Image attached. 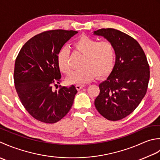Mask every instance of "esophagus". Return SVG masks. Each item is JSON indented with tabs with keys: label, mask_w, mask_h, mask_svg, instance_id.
Instances as JSON below:
<instances>
[{
	"label": "esophagus",
	"mask_w": 160,
	"mask_h": 160,
	"mask_svg": "<svg viewBox=\"0 0 160 160\" xmlns=\"http://www.w3.org/2000/svg\"><path fill=\"white\" fill-rule=\"evenodd\" d=\"M84 86H85L84 85H81V84H77V85H76V88H77L78 90H81V88H83Z\"/></svg>",
	"instance_id": "obj_1"
}]
</instances>
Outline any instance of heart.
<instances>
[{"mask_svg": "<svg viewBox=\"0 0 160 160\" xmlns=\"http://www.w3.org/2000/svg\"><path fill=\"white\" fill-rule=\"evenodd\" d=\"M76 51L83 55L80 69L74 71L68 78L70 83L82 84L92 80L94 77L106 76L112 70L115 58L113 44L109 41H98L86 36L81 37L73 43ZM58 65L62 72L69 74V50L61 48L58 52Z\"/></svg>", "mask_w": 160, "mask_h": 160, "instance_id": "heart-1", "label": "heart"}]
</instances>
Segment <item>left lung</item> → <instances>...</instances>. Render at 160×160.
I'll list each match as a JSON object with an SVG mask.
<instances>
[{
    "label": "left lung",
    "mask_w": 160,
    "mask_h": 160,
    "mask_svg": "<svg viewBox=\"0 0 160 160\" xmlns=\"http://www.w3.org/2000/svg\"><path fill=\"white\" fill-rule=\"evenodd\" d=\"M115 48L116 61L111 74L99 84L94 101L97 110L110 121H118L132 113L148 88L150 68L144 50L135 38L112 28L94 31Z\"/></svg>",
    "instance_id": "1"
}]
</instances>
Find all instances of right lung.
Here are the masks:
<instances>
[{"label":"right lung","mask_w":160,"mask_h":160,"mask_svg":"<svg viewBox=\"0 0 160 160\" xmlns=\"http://www.w3.org/2000/svg\"><path fill=\"white\" fill-rule=\"evenodd\" d=\"M78 32L54 30L35 35L16 58L14 81L22 106L35 119L46 123L61 120L69 112L77 92L75 86L52 87L61 82L57 55Z\"/></svg>","instance_id":"right-lung-1"}]
</instances>
